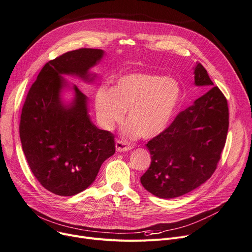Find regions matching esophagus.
I'll return each instance as SVG.
<instances>
[{
    "instance_id": "esophagus-1",
    "label": "esophagus",
    "mask_w": 252,
    "mask_h": 252,
    "mask_svg": "<svg viewBox=\"0 0 252 252\" xmlns=\"http://www.w3.org/2000/svg\"><path fill=\"white\" fill-rule=\"evenodd\" d=\"M115 148L117 152H126V151H129L131 149V146L127 144L125 141L122 140H116L115 141Z\"/></svg>"
}]
</instances>
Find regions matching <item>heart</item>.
<instances>
[{"instance_id": "obj_1", "label": "heart", "mask_w": 252, "mask_h": 252, "mask_svg": "<svg viewBox=\"0 0 252 252\" xmlns=\"http://www.w3.org/2000/svg\"><path fill=\"white\" fill-rule=\"evenodd\" d=\"M180 89L171 79L148 74H129L119 79L113 90L99 88L95 104L100 122L107 127L122 123L128 109L127 137L149 139L168 126L177 107Z\"/></svg>"}]
</instances>
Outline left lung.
I'll return each mask as SVG.
<instances>
[{
    "label": "left lung",
    "instance_id": "8db88e82",
    "mask_svg": "<svg viewBox=\"0 0 252 252\" xmlns=\"http://www.w3.org/2000/svg\"><path fill=\"white\" fill-rule=\"evenodd\" d=\"M196 86L210 90L180 111L171 125L146 147L151 165L143 187L161 198L186 194L207 181L217 169L229 127V109L222 91L214 85L202 63L194 66Z\"/></svg>",
    "mask_w": 252,
    "mask_h": 252
}]
</instances>
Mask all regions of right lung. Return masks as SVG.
Instances as JSON below:
<instances>
[{
  "label": "right lung",
  "instance_id": "add662e5",
  "mask_svg": "<svg viewBox=\"0 0 252 252\" xmlns=\"http://www.w3.org/2000/svg\"><path fill=\"white\" fill-rule=\"evenodd\" d=\"M102 56L101 49L80 48L47 62L22 107L19 132L28 165L41 186L58 195L86 189L102 163L115 153L114 136L91 123L85 95L75 86L71 106L60 100L64 85L61 75L92 81L88 70Z\"/></svg>",
  "mask_w": 252,
  "mask_h": 252
}]
</instances>
